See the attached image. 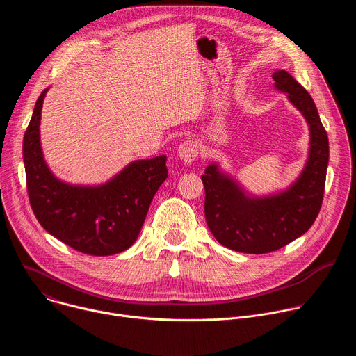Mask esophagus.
<instances>
[{
  "label": "esophagus",
  "instance_id": "1",
  "mask_svg": "<svg viewBox=\"0 0 356 356\" xmlns=\"http://www.w3.org/2000/svg\"><path fill=\"white\" fill-rule=\"evenodd\" d=\"M198 155L197 150V145L193 140H186L181 142L177 147V156L180 161H183L184 163H191L193 161H195Z\"/></svg>",
  "mask_w": 356,
  "mask_h": 356
}]
</instances>
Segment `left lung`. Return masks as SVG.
<instances>
[{
  "label": "left lung",
  "instance_id": "left-lung-1",
  "mask_svg": "<svg viewBox=\"0 0 356 356\" xmlns=\"http://www.w3.org/2000/svg\"><path fill=\"white\" fill-rule=\"evenodd\" d=\"M272 77L309 125V156L297 179L284 190L257 195L217 162L201 176L206 221L214 238L225 248L255 255L277 250L310 229L321 209L330 158L328 136L312 95L286 70Z\"/></svg>",
  "mask_w": 356,
  "mask_h": 356
}]
</instances>
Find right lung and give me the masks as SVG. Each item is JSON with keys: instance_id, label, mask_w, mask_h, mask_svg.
I'll return each instance as SVG.
<instances>
[{"instance_id": "1", "label": "right lung", "mask_w": 356, "mask_h": 356, "mask_svg": "<svg viewBox=\"0 0 356 356\" xmlns=\"http://www.w3.org/2000/svg\"><path fill=\"white\" fill-rule=\"evenodd\" d=\"M44 88L22 145L31 207L39 224L70 248L110 257L136 241L158 188L168 177L166 156L134 161L101 184H72L47 166L40 143Z\"/></svg>"}]
</instances>
